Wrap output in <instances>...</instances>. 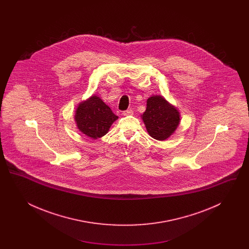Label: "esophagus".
I'll return each instance as SVG.
<instances>
[{"label":"esophagus","mask_w":249,"mask_h":249,"mask_svg":"<svg viewBox=\"0 0 249 249\" xmlns=\"http://www.w3.org/2000/svg\"><path fill=\"white\" fill-rule=\"evenodd\" d=\"M122 114H123L124 116H131V115H133V111H132L131 109H129V110L124 111Z\"/></svg>","instance_id":"1"}]
</instances>
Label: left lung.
<instances>
[{
    "label": "left lung",
    "mask_w": 249,
    "mask_h": 249,
    "mask_svg": "<svg viewBox=\"0 0 249 249\" xmlns=\"http://www.w3.org/2000/svg\"><path fill=\"white\" fill-rule=\"evenodd\" d=\"M142 119L148 134L159 141H164L177 130L180 122L179 111L162 96L153 95L146 101Z\"/></svg>",
    "instance_id": "1"
}]
</instances>
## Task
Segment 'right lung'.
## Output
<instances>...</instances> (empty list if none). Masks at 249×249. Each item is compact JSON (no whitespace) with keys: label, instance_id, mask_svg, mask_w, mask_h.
<instances>
[{"label":"right lung","instance_id":"obj_1","mask_svg":"<svg viewBox=\"0 0 249 249\" xmlns=\"http://www.w3.org/2000/svg\"><path fill=\"white\" fill-rule=\"evenodd\" d=\"M118 119L110 107L96 95L80 103L74 115L77 129L92 139L106 135Z\"/></svg>","mask_w":249,"mask_h":249}]
</instances>
